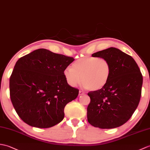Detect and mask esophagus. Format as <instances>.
Here are the masks:
<instances>
[{
  "label": "esophagus",
  "instance_id": "34e87169",
  "mask_svg": "<svg viewBox=\"0 0 150 150\" xmlns=\"http://www.w3.org/2000/svg\"><path fill=\"white\" fill-rule=\"evenodd\" d=\"M84 94H85V92H83V91H79V96H81V95H84Z\"/></svg>",
  "mask_w": 150,
  "mask_h": 150
}]
</instances>
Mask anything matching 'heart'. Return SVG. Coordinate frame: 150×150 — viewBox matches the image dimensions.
Wrapping results in <instances>:
<instances>
[{
	"label": "heart",
	"instance_id": "obj_1",
	"mask_svg": "<svg viewBox=\"0 0 150 150\" xmlns=\"http://www.w3.org/2000/svg\"><path fill=\"white\" fill-rule=\"evenodd\" d=\"M112 70L108 59L87 56L79 59L64 69L63 74L69 86L75 87L82 83L90 91L101 89L109 82Z\"/></svg>",
	"mask_w": 150,
	"mask_h": 150
}]
</instances>
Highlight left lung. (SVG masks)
<instances>
[{"label": "left lung", "instance_id": "left-lung-1", "mask_svg": "<svg viewBox=\"0 0 150 150\" xmlns=\"http://www.w3.org/2000/svg\"><path fill=\"white\" fill-rule=\"evenodd\" d=\"M109 61L112 74L101 89L88 93L89 123L100 128H114L125 124L136 110L140 101L142 75L130 55L110 47L92 54Z\"/></svg>", "mask_w": 150, "mask_h": 150}]
</instances>
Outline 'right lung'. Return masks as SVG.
<instances>
[{"label": "right lung", "instance_id": "obj_1", "mask_svg": "<svg viewBox=\"0 0 150 150\" xmlns=\"http://www.w3.org/2000/svg\"><path fill=\"white\" fill-rule=\"evenodd\" d=\"M75 59L40 48L20 57L9 79L13 105L23 121L47 128L60 123L66 105L79 90L69 86L63 72Z\"/></svg>", "mask_w": 150, "mask_h": 150}]
</instances>
